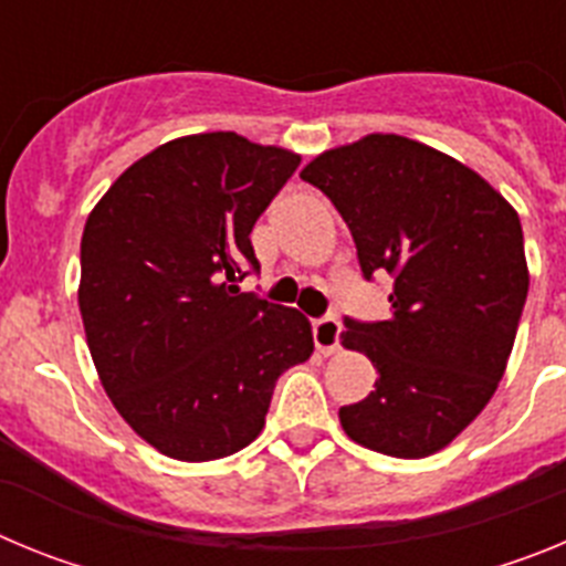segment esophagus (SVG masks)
Segmentation results:
<instances>
[{"mask_svg": "<svg viewBox=\"0 0 566 566\" xmlns=\"http://www.w3.org/2000/svg\"><path fill=\"white\" fill-rule=\"evenodd\" d=\"M339 326L337 317H319L312 323V334H314V345H317L319 354H334L339 348Z\"/></svg>", "mask_w": 566, "mask_h": 566, "instance_id": "34e87169", "label": "esophagus"}]
</instances>
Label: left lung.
I'll use <instances>...</instances> for the list:
<instances>
[{
    "label": "left lung",
    "instance_id": "left-lung-1",
    "mask_svg": "<svg viewBox=\"0 0 566 566\" xmlns=\"http://www.w3.org/2000/svg\"><path fill=\"white\" fill-rule=\"evenodd\" d=\"M343 214L365 280L391 274V317H345V348L379 379L339 422L397 459L442 451L482 413L527 300L516 209L482 175L402 135H365L303 172Z\"/></svg>",
    "mask_w": 566,
    "mask_h": 566
}]
</instances>
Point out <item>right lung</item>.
<instances>
[{"mask_svg": "<svg viewBox=\"0 0 566 566\" xmlns=\"http://www.w3.org/2000/svg\"><path fill=\"white\" fill-rule=\"evenodd\" d=\"M300 155L234 133L175 138L124 169L82 234L90 354L115 411L164 457L247 448L274 382L312 357L308 319L240 292L252 227Z\"/></svg>", "mask_w": 566, "mask_h": 566, "instance_id": "right-lung-1", "label": "right lung"}]
</instances>
